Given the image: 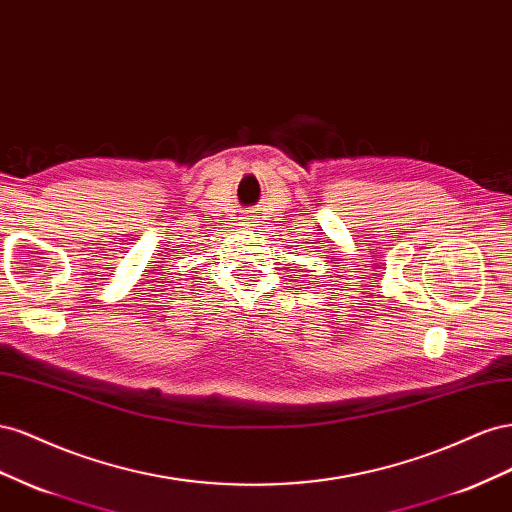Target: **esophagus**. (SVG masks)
Returning <instances> with one entry per match:
<instances>
[{"instance_id": "34e87169", "label": "esophagus", "mask_w": 512, "mask_h": 512, "mask_svg": "<svg viewBox=\"0 0 512 512\" xmlns=\"http://www.w3.org/2000/svg\"><path fill=\"white\" fill-rule=\"evenodd\" d=\"M242 225H244L246 229H251V227H253V221H251V218H246V216H244V223H242Z\"/></svg>"}]
</instances>
